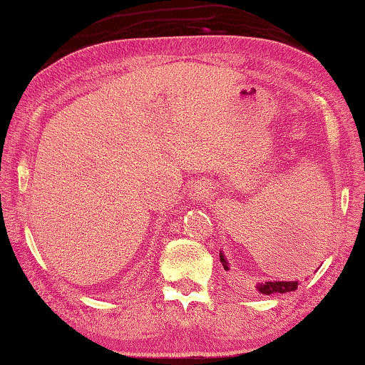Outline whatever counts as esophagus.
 I'll return each mask as SVG.
<instances>
[{"mask_svg": "<svg viewBox=\"0 0 365 365\" xmlns=\"http://www.w3.org/2000/svg\"><path fill=\"white\" fill-rule=\"evenodd\" d=\"M210 194H212V189L209 186V182H205V181L195 182L189 189V199L192 202H200V200L209 199Z\"/></svg>", "mask_w": 365, "mask_h": 365, "instance_id": "1", "label": "esophagus"}]
</instances>
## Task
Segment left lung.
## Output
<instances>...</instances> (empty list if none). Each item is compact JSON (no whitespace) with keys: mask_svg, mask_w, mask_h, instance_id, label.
<instances>
[{"mask_svg":"<svg viewBox=\"0 0 365 365\" xmlns=\"http://www.w3.org/2000/svg\"><path fill=\"white\" fill-rule=\"evenodd\" d=\"M308 232H310V230H307L305 233L300 232V235H297V237L294 235L292 240H290L294 243L295 248H300V246L304 248V250H300V256L307 255L305 251H308V253L312 255V251H315V248H317L315 240L308 235ZM307 240L309 241L308 244L306 243ZM295 242L297 243V245H294ZM218 255H220V262L223 264V269H225V271H230L228 261H227L225 255H223V251H220ZM299 285H300L299 280H266V282L256 284V289L259 290V294H262V295H271V294L294 292V290L299 289Z\"/></svg>","mask_w":365,"mask_h":365,"instance_id":"8db88e82","label":"left lung"}]
</instances>
